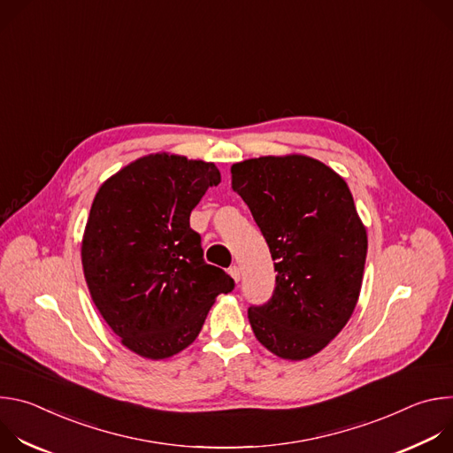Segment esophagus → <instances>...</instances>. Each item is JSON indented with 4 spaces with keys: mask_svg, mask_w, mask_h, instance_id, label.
<instances>
[{
    "mask_svg": "<svg viewBox=\"0 0 453 453\" xmlns=\"http://www.w3.org/2000/svg\"><path fill=\"white\" fill-rule=\"evenodd\" d=\"M229 274H231V278H233L236 283L240 281V269H238L236 265H233V267L229 269Z\"/></svg>",
    "mask_w": 453,
    "mask_h": 453,
    "instance_id": "1",
    "label": "esophagus"
}]
</instances>
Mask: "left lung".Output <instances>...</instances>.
<instances>
[{
	"mask_svg": "<svg viewBox=\"0 0 453 453\" xmlns=\"http://www.w3.org/2000/svg\"><path fill=\"white\" fill-rule=\"evenodd\" d=\"M231 186L278 273L273 297L247 310L250 328L280 358H310L346 326L362 288L367 234L351 191L330 166L301 154L236 163Z\"/></svg>",
	"mask_w": 453,
	"mask_h": 453,
	"instance_id": "obj_1",
	"label": "left lung"
}]
</instances>
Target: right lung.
<instances>
[{"instance_id": "right-lung-1", "label": "right lung", "mask_w": 453, "mask_h": 453, "mask_svg": "<svg viewBox=\"0 0 453 453\" xmlns=\"http://www.w3.org/2000/svg\"><path fill=\"white\" fill-rule=\"evenodd\" d=\"M220 182L213 163L175 154L140 157L96 191L82 238L93 303L121 344L163 360L203 330L219 294L234 288L203 257L189 213Z\"/></svg>"}]
</instances>
